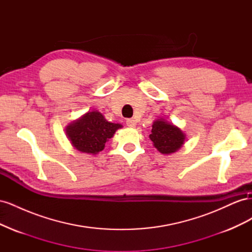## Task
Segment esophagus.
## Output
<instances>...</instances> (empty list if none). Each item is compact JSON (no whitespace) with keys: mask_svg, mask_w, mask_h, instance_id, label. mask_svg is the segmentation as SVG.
<instances>
[{"mask_svg":"<svg viewBox=\"0 0 252 252\" xmlns=\"http://www.w3.org/2000/svg\"><path fill=\"white\" fill-rule=\"evenodd\" d=\"M126 125H127L128 127H130V128H133V127H135V125H136V122H135V120H133V119H128V120L126 121Z\"/></svg>","mask_w":252,"mask_h":252,"instance_id":"esophagus-1","label":"esophagus"}]
</instances>
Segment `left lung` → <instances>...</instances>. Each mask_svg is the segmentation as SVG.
<instances>
[{
    "label": "left lung",
    "mask_w": 252,
    "mask_h": 252,
    "mask_svg": "<svg viewBox=\"0 0 252 252\" xmlns=\"http://www.w3.org/2000/svg\"><path fill=\"white\" fill-rule=\"evenodd\" d=\"M185 136L179 127L164 119H158L154 122L149 138L161 154L170 155L182 147Z\"/></svg>",
    "instance_id": "obj_1"
}]
</instances>
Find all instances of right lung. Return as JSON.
<instances>
[{
	"label": "right lung",
	"mask_w": 252,
	"mask_h": 252,
	"mask_svg": "<svg viewBox=\"0 0 252 252\" xmlns=\"http://www.w3.org/2000/svg\"><path fill=\"white\" fill-rule=\"evenodd\" d=\"M121 124L108 122L98 111H88L66 127V135L72 146L85 154L96 155L105 147Z\"/></svg>",
	"instance_id": "add662e5"
}]
</instances>
